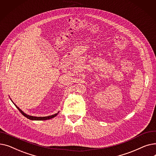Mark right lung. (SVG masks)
Instances as JSON below:
<instances>
[{"label": "right lung", "instance_id": "1", "mask_svg": "<svg viewBox=\"0 0 156 156\" xmlns=\"http://www.w3.org/2000/svg\"><path fill=\"white\" fill-rule=\"evenodd\" d=\"M11 101L12 102V101L11 100ZM12 103L15 105V106L16 108H18V109L20 111V112L23 114V115L24 116H25L26 118H27L28 119H31V120H36V121H41V120H47V119H51V118H54V117H55L57 114H58V113L59 112H57V113H55V114H53V115H51V116H45V117H37V116H30V115H28V114H26V113H24L22 110H21L17 105H16L13 102H12Z\"/></svg>", "mask_w": 156, "mask_h": 156}]
</instances>
